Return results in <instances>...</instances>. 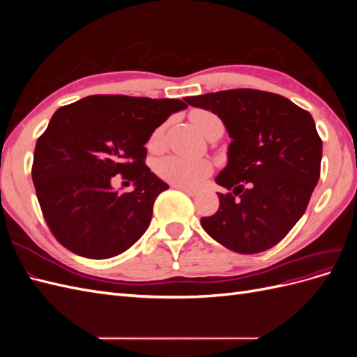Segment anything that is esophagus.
I'll return each mask as SVG.
<instances>
[{
    "label": "esophagus",
    "mask_w": 357,
    "mask_h": 357,
    "mask_svg": "<svg viewBox=\"0 0 357 357\" xmlns=\"http://www.w3.org/2000/svg\"><path fill=\"white\" fill-rule=\"evenodd\" d=\"M177 189H180L181 192H185L186 195H189V197H195V195H198V190H193V189H188V188H177Z\"/></svg>",
    "instance_id": "esophagus-1"
}]
</instances>
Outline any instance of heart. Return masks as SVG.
I'll list each match as a JSON object with an SVG mask.
<instances>
[{
  "label": "heart",
  "mask_w": 357,
  "mask_h": 357,
  "mask_svg": "<svg viewBox=\"0 0 357 357\" xmlns=\"http://www.w3.org/2000/svg\"><path fill=\"white\" fill-rule=\"evenodd\" d=\"M190 122L195 125L199 132L207 135L211 129L222 123L220 119L207 110H192ZM164 144V126L156 128L149 138L147 147L150 150H159ZM214 165L207 158H192L183 155H168L156 160L155 172L169 185L176 188L195 189L213 174Z\"/></svg>",
  "instance_id": "heart-1"
}]
</instances>
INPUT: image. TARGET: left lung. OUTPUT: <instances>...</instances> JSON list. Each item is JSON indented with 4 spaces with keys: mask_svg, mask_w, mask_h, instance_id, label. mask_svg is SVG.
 I'll return each instance as SVG.
<instances>
[{
    "mask_svg": "<svg viewBox=\"0 0 357 357\" xmlns=\"http://www.w3.org/2000/svg\"><path fill=\"white\" fill-rule=\"evenodd\" d=\"M218 114L232 142L215 177L228 193L201 225L211 238L243 255L282 241L305 213L320 177L321 138L311 114L290 100L257 89L186 96Z\"/></svg>",
    "mask_w": 357,
    "mask_h": 357,
    "instance_id": "1",
    "label": "left lung"
}]
</instances>
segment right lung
<instances>
[{
  "mask_svg": "<svg viewBox=\"0 0 357 357\" xmlns=\"http://www.w3.org/2000/svg\"><path fill=\"white\" fill-rule=\"evenodd\" d=\"M186 107L180 100L91 95L56 110L37 139L31 174L43 218L63 247L109 259L146 232L168 185L146 165L144 144L169 114ZM117 174L136 189L113 191Z\"/></svg>",
  "mask_w": 357,
  "mask_h": 357,
  "instance_id": "1",
  "label": "right lung"
}]
</instances>
